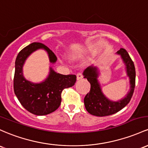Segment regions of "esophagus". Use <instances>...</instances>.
I'll return each mask as SVG.
<instances>
[{
  "label": "esophagus",
  "mask_w": 148,
  "mask_h": 148,
  "mask_svg": "<svg viewBox=\"0 0 148 148\" xmlns=\"http://www.w3.org/2000/svg\"><path fill=\"white\" fill-rule=\"evenodd\" d=\"M83 74H82V73L81 72H79V73H77V80H80V79H83Z\"/></svg>",
  "instance_id": "esophagus-1"
}]
</instances>
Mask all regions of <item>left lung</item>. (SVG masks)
Segmentation results:
<instances>
[{"label": "left lung", "instance_id": "obj_1", "mask_svg": "<svg viewBox=\"0 0 148 148\" xmlns=\"http://www.w3.org/2000/svg\"><path fill=\"white\" fill-rule=\"evenodd\" d=\"M116 54L121 56L126 65V73L129 77L131 85L130 90L124 98L118 101H112L104 95L98 80L99 71L96 66H88L83 74L84 78L87 79L90 84V90L84 98V105L88 112L94 116H105L118 112L128 105L134 94L136 84V69L134 62L124 48L118 50Z\"/></svg>", "mask_w": 148, "mask_h": 148}]
</instances>
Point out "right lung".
<instances>
[{
  "instance_id": "1",
  "label": "right lung",
  "mask_w": 148,
  "mask_h": 148,
  "mask_svg": "<svg viewBox=\"0 0 148 148\" xmlns=\"http://www.w3.org/2000/svg\"><path fill=\"white\" fill-rule=\"evenodd\" d=\"M43 49L48 53L50 62L55 63L57 57L49 48L40 43H32L23 48L15 60L14 91L19 103L29 112L42 116L53 112L61 103V93L64 88L75 84L77 76L58 74L50 67L48 77L38 84L27 80L23 76L22 68L26 60L33 52Z\"/></svg>"
}]
</instances>
